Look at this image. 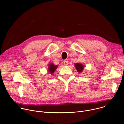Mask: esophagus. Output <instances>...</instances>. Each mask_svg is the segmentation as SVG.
Wrapping results in <instances>:
<instances>
[{
	"label": "esophagus",
	"instance_id": "1",
	"mask_svg": "<svg viewBox=\"0 0 124 124\" xmlns=\"http://www.w3.org/2000/svg\"><path fill=\"white\" fill-rule=\"evenodd\" d=\"M68 61H66V60H65L64 61V65H65V66H67L68 65Z\"/></svg>",
	"mask_w": 124,
	"mask_h": 124
}]
</instances>
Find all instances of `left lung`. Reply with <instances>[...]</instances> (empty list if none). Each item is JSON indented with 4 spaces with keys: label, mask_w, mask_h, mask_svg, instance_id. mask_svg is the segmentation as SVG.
<instances>
[{
    "label": "left lung",
    "mask_w": 124,
    "mask_h": 124,
    "mask_svg": "<svg viewBox=\"0 0 124 124\" xmlns=\"http://www.w3.org/2000/svg\"><path fill=\"white\" fill-rule=\"evenodd\" d=\"M74 65L77 70L78 73H80L83 71L84 69V65L83 64L79 63H76Z\"/></svg>",
    "instance_id": "left-lung-1"
}]
</instances>
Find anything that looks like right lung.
<instances>
[{"instance_id": "obj_1", "label": "right lung", "mask_w": 124, "mask_h": 124, "mask_svg": "<svg viewBox=\"0 0 124 124\" xmlns=\"http://www.w3.org/2000/svg\"><path fill=\"white\" fill-rule=\"evenodd\" d=\"M58 67V65H55L53 63H50L48 66V72L50 74H53Z\"/></svg>"}]
</instances>
